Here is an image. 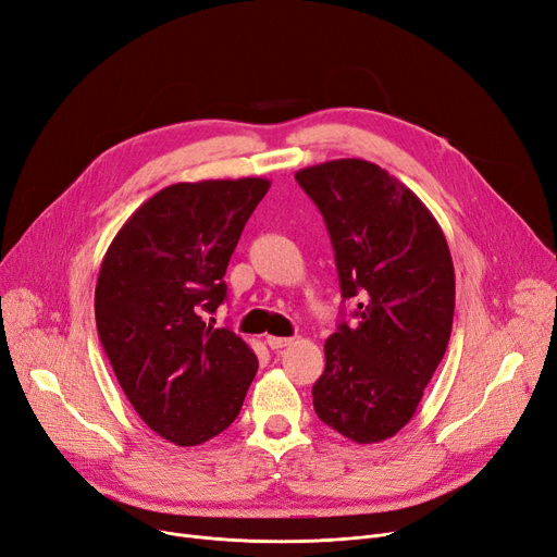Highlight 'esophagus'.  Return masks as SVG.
I'll list each match as a JSON object with an SVG mask.
<instances>
[{"instance_id": "esophagus-1", "label": "esophagus", "mask_w": 557, "mask_h": 557, "mask_svg": "<svg viewBox=\"0 0 557 557\" xmlns=\"http://www.w3.org/2000/svg\"><path fill=\"white\" fill-rule=\"evenodd\" d=\"M294 338L292 336H265V344H269L271 350H280V348H286L288 344H292Z\"/></svg>"}]
</instances>
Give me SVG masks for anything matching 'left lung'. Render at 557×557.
<instances>
[{"mask_svg":"<svg viewBox=\"0 0 557 557\" xmlns=\"http://www.w3.org/2000/svg\"><path fill=\"white\" fill-rule=\"evenodd\" d=\"M296 182L323 213L344 300L325 342L313 412L357 444L394 437L409 423L446 352L455 271L446 236L428 207L364 159L302 168Z\"/></svg>","mask_w":557,"mask_h":557,"instance_id":"left-lung-1","label":"left lung"}]
</instances>
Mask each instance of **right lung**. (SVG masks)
Instances as JSON below:
<instances>
[{
	"label": "right lung",
	"instance_id": "obj_1",
	"mask_svg": "<svg viewBox=\"0 0 557 557\" xmlns=\"http://www.w3.org/2000/svg\"><path fill=\"white\" fill-rule=\"evenodd\" d=\"M269 180L161 188L120 227L95 286V323L138 417L175 446H198L238 417L257 373L252 348L213 313L225 271Z\"/></svg>",
	"mask_w": 557,
	"mask_h": 557
}]
</instances>
